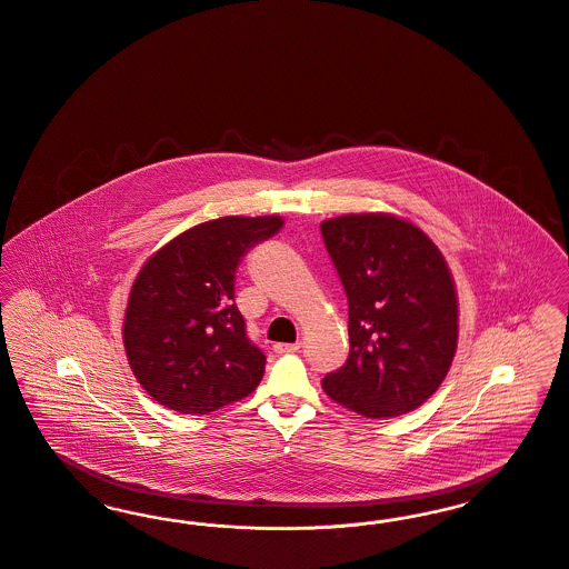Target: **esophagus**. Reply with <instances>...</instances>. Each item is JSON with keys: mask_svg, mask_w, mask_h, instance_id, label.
Returning a JSON list of instances; mask_svg holds the SVG:
<instances>
[{"mask_svg": "<svg viewBox=\"0 0 569 569\" xmlns=\"http://www.w3.org/2000/svg\"><path fill=\"white\" fill-rule=\"evenodd\" d=\"M299 347H301V342H276L273 345V351L276 353H296V351H299Z\"/></svg>", "mask_w": 569, "mask_h": 569, "instance_id": "1", "label": "esophagus"}]
</instances>
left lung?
Masks as SVG:
<instances>
[{"mask_svg": "<svg viewBox=\"0 0 569 569\" xmlns=\"http://www.w3.org/2000/svg\"><path fill=\"white\" fill-rule=\"evenodd\" d=\"M321 236L349 301L351 345L323 389L366 418L418 409L443 383L458 345V301L443 254L391 213L329 218Z\"/></svg>", "mask_w": 569, "mask_h": 569, "instance_id": "8db88e82", "label": "left lung"}]
</instances>
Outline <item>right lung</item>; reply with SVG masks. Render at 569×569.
<instances>
[{
    "label": "right lung",
    "instance_id": "1",
    "mask_svg": "<svg viewBox=\"0 0 569 569\" xmlns=\"http://www.w3.org/2000/svg\"><path fill=\"white\" fill-rule=\"evenodd\" d=\"M280 216H224L183 231L141 268L123 317L137 381L178 413L206 416L261 383L266 356L236 306V270Z\"/></svg>",
    "mask_w": 569,
    "mask_h": 569
}]
</instances>
